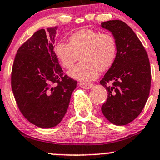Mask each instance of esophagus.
Listing matches in <instances>:
<instances>
[{"instance_id":"esophagus-1","label":"esophagus","mask_w":160,"mask_h":160,"mask_svg":"<svg viewBox=\"0 0 160 160\" xmlns=\"http://www.w3.org/2000/svg\"><path fill=\"white\" fill-rule=\"evenodd\" d=\"M79 86L81 87L82 88L90 89L93 87V83H79Z\"/></svg>"}]
</instances>
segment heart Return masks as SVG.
Masks as SVG:
<instances>
[{
    "mask_svg": "<svg viewBox=\"0 0 160 160\" xmlns=\"http://www.w3.org/2000/svg\"><path fill=\"white\" fill-rule=\"evenodd\" d=\"M54 53L63 68L69 69L81 53V63L75 65L68 75L86 82L95 80L100 71L114 65L118 54L117 41L110 33L93 29H81L69 36V43L60 41L55 45Z\"/></svg>",
    "mask_w": 160,
    "mask_h": 160,
    "instance_id": "heart-1",
    "label": "heart"
}]
</instances>
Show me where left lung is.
Wrapping results in <instances>:
<instances>
[{"mask_svg": "<svg viewBox=\"0 0 160 160\" xmlns=\"http://www.w3.org/2000/svg\"><path fill=\"white\" fill-rule=\"evenodd\" d=\"M101 26L113 34L118 45L115 62L100 80L108 94L101 110L114 125H127L141 114L148 98L152 78L148 56L123 21L109 20Z\"/></svg>", "mask_w": 160, "mask_h": 160, "instance_id": "left-lung-1", "label": "left lung"}]
</instances>
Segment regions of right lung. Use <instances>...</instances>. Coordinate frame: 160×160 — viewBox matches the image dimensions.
Returning a JSON list of instances; mask_svg holds the SVG:
<instances>
[{
	"label": "right lung",
	"mask_w": 160,
	"mask_h": 160,
	"mask_svg": "<svg viewBox=\"0 0 160 160\" xmlns=\"http://www.w3.org/2000/svg\"><path fill=\"white\" fill-rule=\"evenodd\" d=\"M58 27L41 29L17 50L11 85L18 108L38 127H54L68 110L77 80L65 75L53 50Z\"/></svg>",
	"instance_id": "obj_1"
}]
</instances>
